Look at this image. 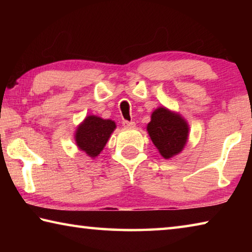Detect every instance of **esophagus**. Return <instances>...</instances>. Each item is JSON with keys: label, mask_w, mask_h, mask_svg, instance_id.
Listing matches in <instances>:
<instances>
[{"label": "esophagus", "mask_w": 252, "mask_h": 252, "mask_svg": "<svg viewBox=\"0 0 252 252\" xmlns=\"http://www.w3.org/2000/svg\"><path fill=\"white\" fill-rule=\"evenodd\" d=\"M122 125H123V126H125V127H127V129H131V127H134L135 126V122L123 120L122 121Z\"/></svg>", "instance_id": "1"}]
</instances>
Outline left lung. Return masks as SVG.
I'll use <instances>...</instances> for the list:
<instances>
[{
	"label": "left lung",
	"instance_id": "obj_1",
	"mask_svg": "<svg viewBox=\"0 0 252 252\" xmlns=\"http://www.w3.org/2000/svg\"><path fill=\"white\" fill-rule=\"evenodd\" d=\"M147 130L160 155L170 159L185 147L189 127L180 116L165 108H159L152 113Z\"/></svg>",
	"mask_w": 252,
	"mask_h": 252
}]
</instances>
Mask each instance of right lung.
<instances>
[{
  "instance_id": "obj_1",
  "label": "right lung",
  "mask_w": 252,
  "mask_h": 252,
  "mask_svg": "<svg viewBox=\"0 0 252 252\" xmlns=\"http://www.w3.org/2000/svg\"><path fill=\"white\" fill-rule=\"evenodd\" d=\"M116 129L112 120H103L99 117L89 116L75 133V141L81 150L90 157H96L103 150L110 134Z\"/></svg>"
}]
</instances>
